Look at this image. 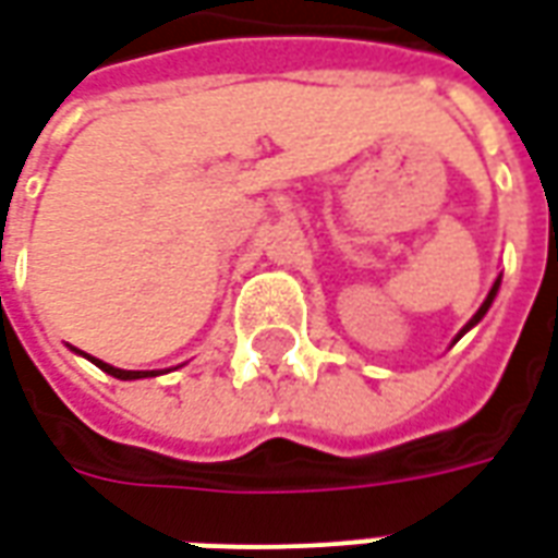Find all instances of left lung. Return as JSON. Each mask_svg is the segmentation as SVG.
<instances>
[{
	"label": "left lung",
	"instance_id": "left-lung-1",
	"mask_svg": "<svg viewBox=\"0 0 558 558\" xmlns=\"http://www.w3.org/2000/svg\"><path fill=\"white\" fill-rule=\"evenodd\" d=\"M499 287H502V275H499V278H496V283H493V290L487 292V299H484V304H481V307H478V314L472 316V319H469L466 326L460 328V335H457V338L451 340V347H454L457 340H460V338H463V335H466L469 328H472V326H478L481 319H484V314H487V311H490V304H493V299H496V292H499Z\"/></svg>",
	"mask_w": 558,
	"mask_h": 558
}]
</instances>
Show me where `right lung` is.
Segmentation results:
<instances>
[{
  "label": "right lung",
  "instance_id": "right-lung-1",
  "mask_svg": "<svg viewBox=\"0 0 558 558\" xmlns=\"http://www.w3.org/2000/svg\"><path fill=\"white\" fill-rule=\"evenodd\" d=\"M71 352H77V355H83V359H89V362H95V364H98V367H101L104 374L116 376V379H143V376H158V374H167V371H170V367H167V371H119V367L101 362V359H92L89 352L77 350V347H71Z\"/></svg>",
  "mask_w": 558,
  "mask_h": 558
}]
</instances>
